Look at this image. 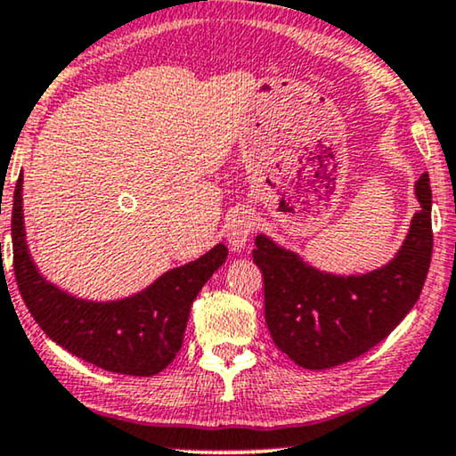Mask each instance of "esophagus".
Wrapping results in <instances>:
<instances>
[{"label":"esophagus","instance_id":"obj_1","mask_svg":"<svg viewBox=\"0 0 456 456\" xmlns=\"http://www.w3.org/2000/svg\"><path fill=\"white\" fill-rule=\"evenodd\" d=\"M256 227V215L248 206H240L229 215L227 223H224V240L232 246L233 252H240L250 241V235Z\"/></svg>","mask_w":456,"mask_h":456}]
</instances>
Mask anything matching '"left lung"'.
<instances>
[{
  "label": "left lung",
  "mask_w": 456,
  "mask_h": 456,
  "mask_svg": "<svg viewBox=\"0 0 456 456\" xmlns=\"http://www.w3.org/2000/svg\"><path fill=\"white\" fill-rule=\"evenodd\" d=\"M421 208L398 252L367 273L321 271L298 252L256 235L254 263L265 277V319L273 342L305 369H331L365 354L387 338L421 294L432 260V187L415 181Z\"/></svg>",
  "instance_id": "obj_1"
}]
</instances>
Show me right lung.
Here are the masks:
<instances>
[{
  "label": "right lung",
  "mask_w": 456,
  "mask_h": 456,
  "mask_svg": "<svg viewBox=\"0 0 456 456\" xmlns=\"http://www.w3.org/2000/svg\"><path fill=\"white\" fill-rule=\"evenodd\" d=\"M14 275L24 305L47 338L104 371L150 378L171 365L183 344L190 308L227 248L216 244L202 256L162 273L137 294L118 300H87L58 288L28 252L22 210V175L12 206Z\"/></svg>",
  "instance_id": "obj_1"
}]
</instances>
